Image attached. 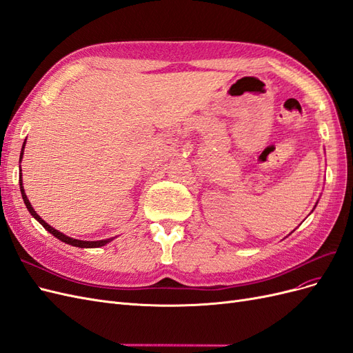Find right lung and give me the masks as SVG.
<instances>
[{
	"label": "right lung",
	"mask_w": 353,
	"mask_h": 353,
	"mask_svg": "<svg viewBox=\"0 0 353 353\" xmlns=\"http://www.w3.org/2000/svg\"><path fill=\"white\" fill-rule=\"evenodd\" d=\"M23 148H25V143H23ZM23 148H22V153H20V160H22V154H23ZM19 184H20V191H22V197H23V201H25V205H26V208H28V210L30 212V215L34 216L42 227H44L48 232H51L52 236L54 237H57L59 240H61L63 243H68V244H72V245H74V248H101V245H104V244H108L109 241H112V239H108V240H100V241H83V240H77V239H70V237H68V236H65V234H61L60 231H57V230H54L52 227H50L48 223L42 219L38 213L34 210V208L30 206V203H29V200H28V197H26V194H25V190H23V187H22V172H20V178H19Z\"/></svg>",
	"instance_id": "add662e5"
}]
</instances>
